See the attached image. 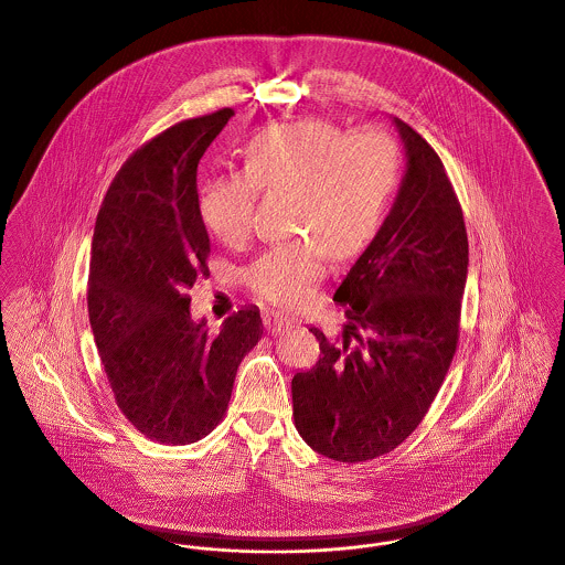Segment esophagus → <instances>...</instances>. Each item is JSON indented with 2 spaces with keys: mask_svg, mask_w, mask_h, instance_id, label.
Here are the masks:
<instances>
[{
  "mask_svg": "<svg viewBox=\"0 0 565 565\" xmlns=\"http://www.w3.org/2000/svg\"><path fill=\"white\" fill-rule=\"evenodd\" d=\"M294 323L289 322L287 318H282V316H267L265 318V328L269 330V332H285V330H289Z\"/></svg>",
  "mask_w": 565,
  "mask_h": 565,
  "instance_id": "1",
  "label": "esophagus"
}]
</instances>
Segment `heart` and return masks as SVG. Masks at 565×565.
<instances>
[{
    "label": "heart",
    "instance_id": "b5f03b06",
    "mask_svg": "<svg viewBox=\"0 0 565 565\" xmlns=\"http://www.w3.org/2000/svg\"><path fill=\"white\" fill-rule=\"evenodd\" d=\"M243 169L209 184L206 224L224 245L239 247L252 233L256 191L291 193V231L307 237L265 254L247 282L260 300L300 309L328 254L350 256L379 231L398 180V148L383 130L343 135L332 124L298 119L254 135Z\"/></svg>",
    "mask_w": 565,
    "mask_h": 565
}]
</instances>
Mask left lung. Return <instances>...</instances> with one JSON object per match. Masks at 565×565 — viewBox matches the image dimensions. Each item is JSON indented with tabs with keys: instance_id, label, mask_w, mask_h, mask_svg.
<instances>
[{
	"instance_id": "left-lung-1",
	"label": "left lung",
	"mask_w": 565,
	"mask_h": 565,
	"mask_svg": "<svg viewBox=\"0 0 565 565\" xmlns=\"http://www.w3.org/2000/svg\"><path fill=\"white\" fill-rule=\"evenodd\" d=\"M404 173L376 237L332 300L348 322L291 381L300 437L341 463L392 452L417 428L452 363L468 280V233L435 150L398 117Z\"/></svg>"
}]
</instances>
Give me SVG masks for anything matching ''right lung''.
Returning a JSON list of instances; mask_svg holds the SVG:
<instances>
[{
    "instance_id": "right-lung-1",
    "label": "right lung",
    "mask_w": 565,
    "mask_h": 565,
    "mask_svg": "<svg viewBox=\"0 0 565 565\" xmlns=\"http://www.w3.org/2000/svg\"><path fill=\"white\" fill-rule=\"evenodd\" d=\"M233 108L164 130L119 169L99 209L88 267V322L124 415L150 439L184 446L224 417L243 356L263 334L243 307L211 334L186 289L206 274L198 162Z\"/></svg>"
}]
</instances>
